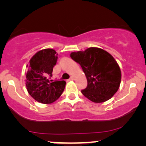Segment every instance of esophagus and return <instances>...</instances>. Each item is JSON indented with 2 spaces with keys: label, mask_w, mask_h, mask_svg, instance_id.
I'll return each mask as SVG.
<instances>
[{
  "label": "esophagus",
  "mask_w": 146,
  "mask_h": 146,
  "mask_svg": "<svg viewBox=\"0 0 146 146\" xmlns=\"http://www.w3.org/2000/svg\"><path fill=\"white\" fill-rule=\"evenodd\" d=\"M69 80H74V76H72L71 77H70V78Z\"/></svg>",
  "instance_id": "1"
}]
</instances>
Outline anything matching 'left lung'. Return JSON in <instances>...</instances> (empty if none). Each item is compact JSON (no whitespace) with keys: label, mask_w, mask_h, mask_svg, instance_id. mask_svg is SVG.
<instances>
[{"label":"left lung","mask_w":146,"mask_h":146,"mask_svg":"<svg viewBox=\"0 0 146 146\" xmlns=\"http://www.w3.org/2000/svg\"><path fill=\"white\" fill-rule=\"evenodd\" d=\"M70 56L81 66L87 80L82 94L94 102L100 103L111 98L117 92L121 74L113 56L99 48L71 52Z\"/></svg>","instance_id":"8db88e82"}]
</instances>
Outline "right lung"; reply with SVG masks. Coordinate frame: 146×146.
Returning a JSON list of instances; mask_svg holds the SVG:
<instances>
[{"instance_id": "add662e5", "label": "right lung", "mask_w": 146, "mask_h": 146, "mask_svg": "<svg viewBox=\"0 0 146 146\" xmlns=\"http://www.w3.org/2000/svg\"><path fill=\"white\" fill-rule=\"evenodd\" d=\"M57 54L54 50L46 48L35 53L29 61L26 71V86L29 94L36 101L51 104L61 96L66 87L65 80H49Z\"/></svg>"}]
</instances>
